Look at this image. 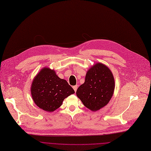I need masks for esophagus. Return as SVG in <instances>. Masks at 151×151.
<instances>
[{
    "label": "esophagus",
    "instance_id": "34e87169",
    "mask_svg": "<svg viewBox=\"0 0 151 151\" xmlns=\"http://www.w3.org/2000/svg\"><path fill=\"white\" fill-rule=\"evenodd\" d=\"M73 88L74 89L75 91L76 92V90H77V89H78V86L76 85V86H73Z\"/></svg>",
    "mask_w": 151,
    "mask_h": 151
}]
</instances>
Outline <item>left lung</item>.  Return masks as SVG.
Listing matches in <instances>:
<instances>
[{
    "label": "left lung",
    "instance_id": "left-lung-1",
    "mask_svg": "<svg viewBox=\"0 0 151 151\" xmlns=\"http://www.w3.org/2000/svg\"><path fill=\"white\" fill-rule=\"evenodd\" d=\"M114 88V78L110 69L97 63L87 70L84 83L77 89L76 96L88 109L96 111L108 104Z\"/></svg>",
    "mask_w": 151,
    "mask_h": 151
}]
</instances>
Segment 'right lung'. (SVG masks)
Segmentation results:
<instances>
[{"mask_svg": "<svg viewBox=\"0 0 151 151\" xmlns=\"http://www.w3.org/2000/svg\"><path fill=\"white\" fill-rule=\"evenodd\" d=\"M31 93L34 103L40 108L53 112L75 91L66 80L57 76L53 69L45 67L33 79Z\"/></svg>", "mask_w": 151, "mask_h": 151, "instance_id": "obj_1", "label": "right lung"}]
</instances>
